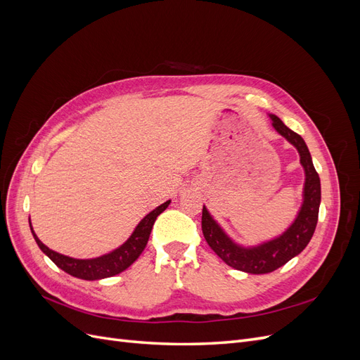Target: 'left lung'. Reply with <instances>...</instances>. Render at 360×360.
Listing matches in <instances>:
<instances>
[{
	"instance_id": "1",
	"label": "left lung",
	"mask_w": 360,
	"mask_h": 360,
	"mask_svg": "<svg viewBox=\"0 0 360 360\" xmlns=\"http://www.w3.org/2000/svg\"><path fill=\"white\" fill-rule=\"evenodd\" d=\"M267 115L276 132L281 136H284L297 150L300 156V165L304 172L302 204L294 221L285 228V231L282 234L252 246H245L233 240L225 233L224 228L216 222L205 205L202 207L201 219L204 238L213 249V252L224 259L230 267L252 275L270 274V271L288 263L291 258L299 255L307 248L315 231V226H317L319 209L321 202L320 177L314 168L311 153L303 138L296 132H292L275 114Z\"/></svg>"
}]
</instances>
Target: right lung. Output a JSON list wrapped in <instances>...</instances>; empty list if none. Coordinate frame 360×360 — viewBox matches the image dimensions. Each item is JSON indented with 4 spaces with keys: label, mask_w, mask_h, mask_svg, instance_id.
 <instances>
[{
    "label": "right lung",
    "mask_w": 360,
    "mask_h": 360,
    "mask_svg": "<svg viewBox=\"0 0 360 360\" xmlns=\"http://www.w3.org/2000/svg\"><path fill=\"white\" fill-rule=\"evenodd\" d=\"M169 202L171 200L160 204L155 210H151L148 214H146L123 245H120L118 248L111 250V252L94 258H73L58 254L40 242V238L36 236L34 230H32L31 221L30 228L36 243L41 249V252L48 255L52 259V263H56L61 270H64L66 274L75 278H79L84 281H97L122 274L123 270H126L129 266H132L135 263L147 246L151 228H153L156 217L167 209Z\"/></svg>",
    "instance_id": "obj_1"
}]
</instances>
